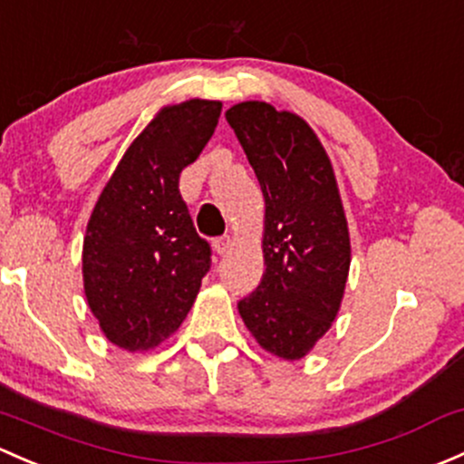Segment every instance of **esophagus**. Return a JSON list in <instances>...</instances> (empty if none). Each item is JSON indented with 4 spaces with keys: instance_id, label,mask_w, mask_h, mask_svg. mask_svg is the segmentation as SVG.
<instances>
[{
    "instance_id": "34e87169",
    "label": "esophagus",
    "mask_w": 464,
    "mask_h": 464,
    "mask_svg": "<svg viewBox=\"0 0 464 464\" xmlns=\"http://www.w3.org/2000/svg\"><path fill=\"white\" fill-rule=\"evenodd\" d=\"M228 246H231V236H219L213 240V248H216V253H219V256H224L228 251Z\"/></svg>"
}]
</instances>
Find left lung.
I'll return each instance as SVG.
<instances>
[{
    "mask_svg": "<svg viewBox=\"0 0 464 464\" xmlns=\"http://www.w3.org/2000/svg\"><path fill=\"white\" fill-rule=\"evenodd\" d=\"M265 195V276L237 302L262 349L300 360L329 331L351 265L334 169L304 120L266 102L227 111Z\"/></svg>",
    "mask_w": 464,
    "mask_h": 464,
    "instance_id": "obj_1",
    "label": "left lung"
}]
</instances>
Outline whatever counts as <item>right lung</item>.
Wrapping results in <instances>:
<instances>
[{
  "instance_id": "add662e5",
  "label": "right lung",
  "mask_w": 464,
  "mask_h": 464,
  "mask_svg": "<svg viewBox=\"0 0 464 464\" xmlns=\"http://www.w3.org/2000/svg\"><path fill=\"white\" fill-rule=\"evenodd\" d=\"M219 102L167 106L135 138L86 227L84 294L111 343L146 351L167 340L211 269L179 193V173L216 130Z\"/></svg>"
}]
</instances>
